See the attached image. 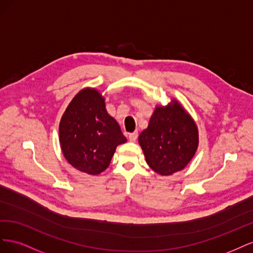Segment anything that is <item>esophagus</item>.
Returning a JSON list of instances; mask_svg holds the SVG:
<instances>
[{
    "label": "esophagus",
    "mask_w": 253,
    "mask_h": 253,
    "mask_svg": "<svg viewBox=\"0 0 253 253\" xmlns=\"http://www.w3.org/2000/svg\"><path fill=\"white\" fill-rule=\"evenodd\" d=\"M137 138H138V133L134 132V133H131V134L128 135V139H129V141L135 142V141L137 140Z\"/></svg>",
    "instance_id": "34e87169"
}]
</instances>
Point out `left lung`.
Instances as JSON below:
<instances>
[{
    "label": "left lung",
    "instance_id": "8db88e82",
    "mask_svg": "<svg viewBox=\"0 0 253 253\" xmlns=\"http://www.w3.org/2000/svg\"><path fill=\"white\" fill-rule=\"evenodd\" d=\"M138 141L151 169L160 175H172L194 156L198 132L192 118L174 100L168 106H157Z\"/></svg>",
    "mask_w": 253,
    "mask_h": 253
}]
</instances>
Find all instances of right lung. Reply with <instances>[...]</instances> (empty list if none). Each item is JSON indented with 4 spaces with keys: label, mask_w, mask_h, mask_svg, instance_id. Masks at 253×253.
<instances>
[{
    "label": "right lung",
    "mask_w": 253,
    "mask_h": 253,
    "mask_svg": "<svg viewBox=\"0 0 253 253\" xmlns=\"http://www.w3.org/2000/svg\"><path fill=\"white\" fill-rule=\"evenodd\" d=\"M59 135L67 162L90 175L103 172L117 145L126 141L106 112L104 98L94 88H84L74 97L61 118Z\"/></svg>",
    "instance_id": "right-lung-1"
}]
</instances>
